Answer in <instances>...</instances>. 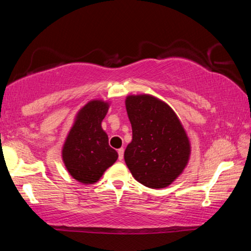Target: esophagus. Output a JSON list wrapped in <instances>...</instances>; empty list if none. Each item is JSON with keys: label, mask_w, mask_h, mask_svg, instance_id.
I'll return each instance as SVG.
<instances>
[{"label": "esophagus", "mask_w": 251, "mask_h": 251, "mask_svg": "<svg viewBox=\"0 0 251 251\" xmlns=\"http://www.w3.org/2000/svg\"><path fill=\"white\" fill-rule=\"evenodd\" d=\"M117 152H118V159L120 160H122L123 158H124V148H120V150L117 151Z\"/></svg>", "instance_id": "esophagus-1"}]
</instances>
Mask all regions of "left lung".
Wrapping results in <instances>:
<instances>
[{"label": "left lung", "instance_id": "left-lung-1", "mask_svg": "<svg viewBox=\"0 0 251 251\" xmlns=\"http://www.w3.org/2000/svg\"><path fill=\"white\" fill-rule=\"evenodd\" d=\"M125 106L133 129L124 154L127 167L142 185L165 188L181 175L190 158L184 126L171 106L152 95H128Z\"/></svg>", "mask_w": 251, "mask_h": 251}]
</instances>
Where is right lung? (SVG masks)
Returning <instances> with one entry per match:
<instances>
[{
    "label": "right lung",
    "instance_id": "right-lung-1",
    "mask_svg": "<svg viewBox=\"0 0 251 251\" xmlns=\"http://www.w3.org/2000/svg\"><path fill=\"white\" fill-rule=\"evenodd\" d=\"M110 103L92 100L76 114L62 147V159L70 175L84 185L94 184L118 158L108 145L101 122Z\"/></svg>",
    "mask_w": 251,
    "mask_h": 251
}]
</instances>
